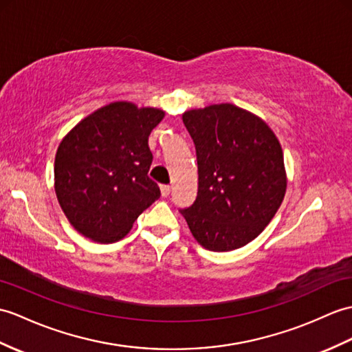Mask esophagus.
I'll return each instance as SVG.
<instances>
[{"instance_id":"obj_1","label":"esophagus","mask_w":352,"mask_h":352,"mask_svg":"<svg viewBox=\"0 0 352 352\" xmlns=\"http://www.w3.org/2000/svg\"><path fill=\"white\" fill-rule=\"evenodd\" d=\"M160 192H162V196H169V193H170V186H168V184H162L160 186Z\"/></svg>"}]
</instances>
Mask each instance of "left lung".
Returning <instances> with one entry per match:
<instances>
[{
  "mask_svg": "<svg viewBox=\"0 0 352 352\" xmlns=\"http://www.w3.org/2000/svg\"><path fill=\"white\" fill-rule=\"evenodd\" d=\"M198 160V196L182 208L193 236L213 252L263 232L287 190L283 153L265 122L230 103L183 113Z\"/></svg>",
  "mask_w": 352,
  "mask_h": 352,
  "instance_id": "obj_1",
  "label": "left lung"
}]
</instances>
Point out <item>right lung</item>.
Returning a JSON list of instances; mask_svg holds the SVG:
<instances>
[{"label": "right lung", "instance_id": "obj_1", "mask_svg": "<svg viewBox=\"0 0 352 352\" xmlns=\"http://www.w3.org/2000/svg\"><path fill=\"white\" fill-rule=\"evenodd\" d=\"M160 109L116 102L88 116L63 139L55 157V192L69 222L85 236L122 239L160 198L148 177V136Z\"/></svg>", "mask_w": 352, "mask_h": 352}]
</instances>
